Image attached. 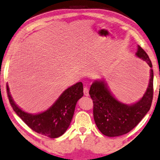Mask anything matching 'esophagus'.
I'll use <instances>...</instances> for the list:
<instances>
[{
    "mask_svg": "<svg viewBox=\"0 0 160 160\" xmlns=\"http://www.w3.org/2000/svg\"><path fill=\"white\" fill-rule=\"evenodd\" d=\"M83 94L86 96V97H88L89 94H88V87H83Z\"/></svg>",
    "mask_w": 160,
    "mask_h": 160,
    "instance_id": "obj_1",
    "label": "esophagus"
}]
</instances>
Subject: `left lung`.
Listing matches in <instances>:
<instances>
[{
  "label": "left lung",
  "instance_id": "obj_1",
  "mask_svg": "<svg viewBox=\"0 0 160 160\" xmlns=\"http://www.w3.org/2000/svg\"><path fill=\"white\" fill-rule=\"evenodd\" d=\"M136 55L146 61L149 67L152 64L148 55L138 46ZM153 70L150 69V79L145 94L138 102L127 105L113 97L104 81H96L90 87L89 94L93 100V114L96 124L103 134L117 137L134 129L150 109L153 99Z\"/></svg>",
  "mask_w": 160,
  "mask_h": 160
}]
</instances>
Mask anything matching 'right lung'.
<instances>
[{
    "mask_svg": "<svg viewBox=\"0 0 160 160\" xmlns=\"http://www.w3.org/2000/svg\"><path fill=\"white\" fill-rule=\"evenodd\" d=\"M7 94L14 112L33 130L49 138H57L67 130L74 113L77 101L83 97V83L78 82L62 93L51 107L38 114H31L21 110L12 99L8 84Z\"/></svg>",
    "mask_w": 160,
    "mask_h": 160,
    "instance_id": "1",
    "label": "right lung"
}]
</instances>
